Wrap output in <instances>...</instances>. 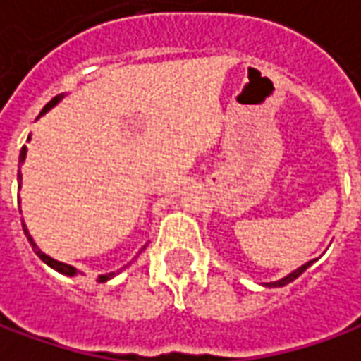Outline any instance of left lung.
<instances>
[{
  "label": "left lung",
  "instance_id": "8db88e82",
  "mask_svg": "<svg viewBox=\"0 0 361 361\" xmlns=\"http://www.w3.org/2000/svg\"><path fill=\"white\" fill-rule=\"evenodd\" d=\"M311 263H313V261H310V263H305V265H303V267H300V269H295L294 272H290V274H288V276H284V279L276 280V282H269V284H267V286H269V288L284 286V284H288V282H292V280H295V279H298V276H300V274H302V272L305 271V269H307V267L311 265Z\"/></svg>",
  "mask_w": 361,
  "mask_h": 361
}]
</instances>
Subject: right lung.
<instances>
[{"mask_svg":"<svg viewBox=\"0 0 361 361\" xmlns=\"http://www.w3.org/2000/svg\"><path fill=\"white\" fill-rule=\"evenodd\" d=\"M58 100H59V98H54V100H50V102L46 104V106H44V108H42V114H44V111H46V110H50L51 106H54V104L58 102ZM25 157H27V147H23V149H20V157H19V162H20V164H23V160H25ZM19 188H20V172H19ZM23 230H25V235H27L28 242H30V245H32V251H35V253H36V255H38V257L42 259V261H44V263H46V265H50L51 269H56V271L61 272V274H67V276H75V274H77V269H75V267L66 265V263H59V261H56V259L48 257L46 253H42V251L38 250V247H36V243L32 242V238H30V234H28V230H27V226H25V222H23ZM142 250H145V247H142ZM114 274H116V272H110V274H102V276H98V280H100V282H104V280L111 279Z\"/></svg>","mask_w":361,"mask_h":361,"instance_id":"obj_1","label":"right lung"}]
</instances>
